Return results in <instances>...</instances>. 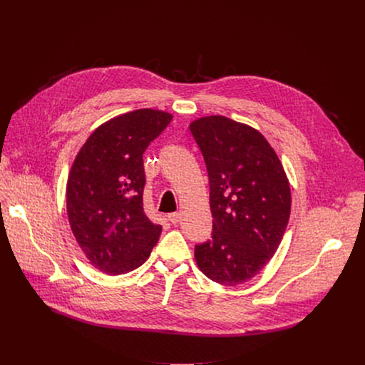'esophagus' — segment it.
Here are the masks:
<instances>
[{"label": "esophagus", "instance_id": "1", "mask_svg": "<svg viewBox=\"0 0 365 365\" xmlns=\"http://www.w3.org/2000/svg\"><path fill=\"white\" fill-rule=\"evenodd\" d=\"M168 218H169V221L172 222V224H179V221H180V214L179 212H173V214H169L168 215Z\"/></svg>", "mask_w": 365, "mask_h": 365}]
</instances>
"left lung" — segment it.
<instances>
[{
  "instance_id": "left-lung-1",
  "label": "left lung",
  "mask_w": 365,
  "mask_h": 365,
  "mask_svg": "<svg viewBox=\"0 0 365 365\" xmlns=\"http://www.w3.org/2000/svg\"><path fill=\"white\" fill-rule=\"evenodd\" d=\"M210 178L212 240L195 245L199 270L224 286L248 282L284 235L292 195L276 151L262 133L222 115L190 123Z\"/></svg>"
}]
</instances>
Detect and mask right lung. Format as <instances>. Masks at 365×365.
Returning a JSON list of instances; mask_svg holds the SVG:
<instances>
[{
	"label": "right lung",
	"instance_id": "right-lung-1",
	"mask_svg": "<svg viewBox=\"0 0 365 365\" xmlns=\"http://www.w3.org/2000/svg\"><path fill=\"white\" fill-rule=\"evenodd\" d=\"M173 115L135 110L99 125L85 141L66 185L72 232L89 263L110 276L140 267L162 225L144 214L143 154Z\"/></svg>",
	"mask_w": 365,
	"mask_h": 365
}]
</instances>
